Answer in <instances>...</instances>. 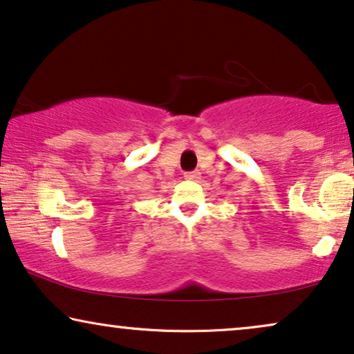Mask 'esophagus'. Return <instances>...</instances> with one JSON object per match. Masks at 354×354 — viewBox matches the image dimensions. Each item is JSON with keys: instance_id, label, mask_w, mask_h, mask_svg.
<instances>
[{"instance_id": "esophagus-1", "label": "esophagus", "mask_w": 354, "mask_h": 354, "mask_svg": "<svg viewBox=\"0 0 354 354\" xmlns=\"http://www.w3.org/2000/svg\"><path fill=\"white\" fill-rule=\"evenodd\" d=\"M185 178L189 181H199L201 173L199 171H187V173H185Z\"/></svg>"}]
</instances>
